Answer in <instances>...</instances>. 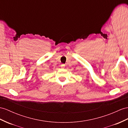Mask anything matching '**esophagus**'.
I'll return each mask as SVG.
<instances>
[{"label":"esophagus","mask_w":128,"mask_h":128,"mask_svg":"<svg viewBox=\"0 0 128 128\" xmlns=\"http://www.w3.org/2000/svg\"><path fill=\"white\" fill-rule=\"evenodd\" d=\"M65 64H61L60 65V67L61 68H65Z\"/></svg>","instance_id":"34e87169"}]
</instances>
